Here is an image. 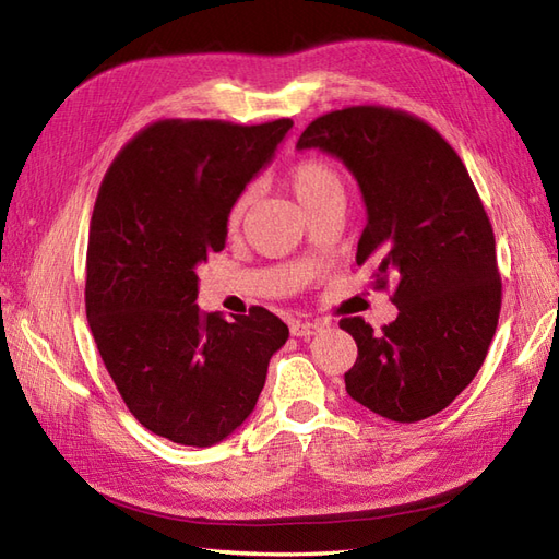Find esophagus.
I'll return each instance as SVG.
<instances>
[{
	"mask_svg": "<svg viewBox=\"0 0 559 559\" xmlns=\"http://www.w3.org/2000/svg\"><path fill=\"white\" fill-rule=\"evenodd\" d=\"M321 328H323V323H319V321H297L290 325V333L295 337H311V335H317Z\"/></svg>",
	"mask_w": 559,
	"mask_h": 559,
	"instance_id": "esophagus-1",
	"label": "esophagus"
}]
</instances>
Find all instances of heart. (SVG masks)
<instances>
[{"label": "heart", "mask_w": 559, "mask_h": 559, "mask_svg": "<svg viewBox=\"0 0 559 559\" xmlns=\"http://www.w3.org/2000/svg\"><path fill=\"white\" fill-rule=\"evenodd\" d=\"M288 189L297 198V203L309 212L311 207H317L323 200L331 198H345V183H342L340 171L328 165L325 160H319V157H307V160H299L297 165L290 167L288 171ZM252 191H242L231 207H228L226 214V226L228 231H236V228L246 219V212L250 207Z\"/></svg>", "instance_id": "b5f03b06"}]
</instances>
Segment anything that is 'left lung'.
<instances>
[{
  "label": "left lung",
  "instance_id": "1",
  "mask_svg": "<svg viewBox=\"0 0 559 559\" xmlns=\"http://www.w3.org/2000/svg\"><path fill=\"white\" fill-rule=\"evenodd\" d=\"M297 148L340 157L359 181L368 222L356 264L394 281L399 317L376 333L342 319L359 347L347 392L382 418L418 423L447 408L481 368L500 313L496 238L461 157L406 110L349 106L313 120Z\"/></svg>",
  "mask_w": 559,
  "mask_h": 559
}]
</instances>
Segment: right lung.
I'll list each match as a JSON object with an SVG mask.
<instances>
[{
    "instance_id": "add662e5",
    "label": "right lung",
    "mask_w": 559,
    "mask_h": 559,
    "mask_svg": "<svg viewBox=\"0 0 559 559\" xmlns=\"http://www.w3.org/2000/svg\"><path fill=\"white\" fill-rule=\"evenodd\" d=\"M293 120H157L110 163L90 224L84 305L132 416L183 447L246 423L288 325L264 307L226 321L195 305L200 262L226 246V214Z\"/></svg>"
}]
</instances>
